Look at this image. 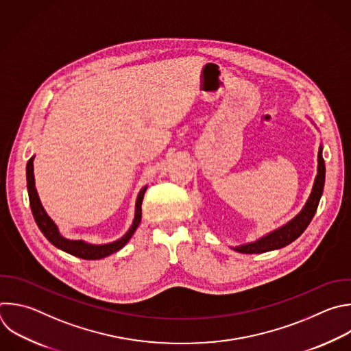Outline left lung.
I'll use <instances>...</instances> for the list:
<instances>
[{"label":"left lung","instance_id":"left-lung-1","mask_svg":"<svg viewBox=\"0 0 351 351\" xmlns=\"http://www.w3.org/2000/svg\"><path fill=\"white\" fill-rule=\"evenodd\" d=\"M324 183H325V162L322 158V152L319 150L318 152V173H317V178L314 182L311 195H310L307 204L304 205L303 210L288 224L276 230L274 232L263 237L262 240L234 248V250L241 254H263V252H269L273 250H280V248L291 244L292 241H295L307 228V226L310 224L311 219L315 215L317 206L319 204V198L324 191Z\"/></svg>","mask_w":351,"mask_h":351}]
</instances>
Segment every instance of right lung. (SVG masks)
<instances>
[{
	"instance_id": "right-lung-1",
	"label": "right lung",
	"mask_w": 351,
	"mask_h": 351,
	"mask_svg": "<svg viewBox=\"0 0 351 351\" xmlns=\"http://www.w3.org/2000/svg\"><path fill=\"white\" fill-rule=\"evenodd\" d=\"M33 160H34V157H32L27 161V167H26L29 201H30V206H32V212H33L34 220H36L37 226L40 227V230L43 231V234L48 239L49 243H52L56 248H59V250H62V251H64V252H67L70 255L78 256V258L85 259V261H96V259L106 258V256H108V255H111V254H114L117 251H120L130 241V239L134 236V232L138 228V226L141 223V219H142V202H143V195H145L146 189H143L141 191L139 197H138L135 220H134L131 228L128 230V232L123 239H120L119 241H115V243L107 244V245H90V244H86L84 241H71V240H67V239H64V237H62L59 234L56 224L47 215V212L44 210V208H43V205L40 202L37 190L34 187Z\"/></svg>"
}]
</instances>
